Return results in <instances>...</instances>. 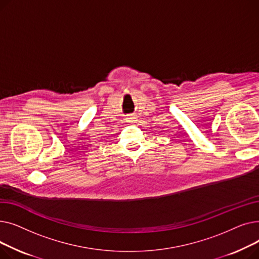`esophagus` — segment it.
<instances>
[{"label":"esophagus","mask_w":259,"mask_h":259,"mask_svg":"<svg viewBox=\"0 0 259 259\" xmlns=\"http://www.w3.org/2000/svg\"><path fill=\"white\" fill-rule=\"evenodd\" d=\"M137 119H138V116L135 113L130 114V115H128V117H126L127 122H135V121H137Z\"/></svg>","instance_id":"esophagus-1"}]
</instances>
